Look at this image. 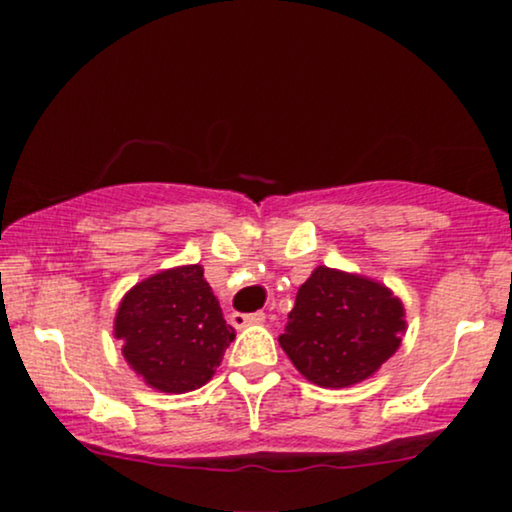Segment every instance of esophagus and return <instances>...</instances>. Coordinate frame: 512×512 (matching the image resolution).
Wrapping results in <instances>:
<instances>
[{
    "label": "esophagus",
    "mask_w": 512,
    "mask_h": 512,
    "mask_svg": "<svg viewBox=\"0 0 512 512\" xmlns=\"http://www.w3.org/2000/svg\"><path fill=\"white\" fill-rule=\"evenodd\" d=\"M264 313H233L231 315V322L233 327H248V325H257V322H264Z\"/></svg>",
    "instance_id": "1"
}]
</instances>
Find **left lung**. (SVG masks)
Returning a JSON list of instances; mask_svg holds the SVG:
<instances>
[{"instance_id": "8db88e82", "label": "left lung", "mask_w": 512, "mask_h": 512, "mask_svg": "<svg viewBox=\"0 0 512 512\" xmlns=\"http://www.w3.org/2000/svg\"><path fill=\"white\" fill-rule=\"evenodd\" d=\"M402 332L404 308L385 286L317 267L298 289L279 344L310 383L346 387L383 366Z\"/></svg>"}]
</instances>
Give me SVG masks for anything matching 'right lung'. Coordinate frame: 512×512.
<instances>
[{
  "label": "right lung",
  "mask_w": 512,
  "mask_h": 512,
  "mask_svg": "<svg viewBox=\"0 0 512 512\" xmlns=\"http://www.w3.org/2000/svg\"><path fill=\"white\" fill-rule=\"evenodd\" d=\"M122 356L161 392L202 387L233 342L199 264L154 274L122 298L115 317Z\"/></svg>",
  "instance_id": "add662e5"
}]
</instances>
